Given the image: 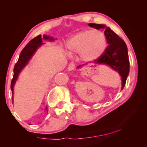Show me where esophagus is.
Segmentation results:
<instances>
[{
	"label": "esophagus",
	"instance_id": "esophagus-1",
	"mask_svg": "<svg viewBox=\"0 0 147 147\" xmlns=\"http://www.w3.org/2000/svg\"><path fill=\"white\" fill-rule=\"evenodd\" d=\"M74 68H75V64L73 63V62H71V63H69L68 66L69 71H73Z\"/></svg>",
	"mask_w": 147,
	"mask_h": 147
}]
</instances>
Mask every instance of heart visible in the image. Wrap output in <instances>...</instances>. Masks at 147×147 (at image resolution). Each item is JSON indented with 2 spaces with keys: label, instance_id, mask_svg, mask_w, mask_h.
<instances>
[{
  "label": "heart",
  "instance_id": "obj_1",
  "mask_svg": "<svg viewBox=\"0 0 147 147\" xmlns=\"http://www.w3.org/2000/svg\"><path fill=\"white\" fill-rule=\"evenodd\" d=\"M67 47L70 53H80L84 61L90 62L102 56L107 47V37L99 30H86L69 39Z\"/></svg>",
  "mask_w": 147,
  "mask_h": 147
}]
</instances>
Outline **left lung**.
<instances>
[{
    "instance_id": "left-lung-1",
    "label": "left lung",
    "mask_w": 147,
    "mask_h": 147,
    "mask_svg": "<svg viewBox=\"0 0 147 147\" xmlns=\"http://www.w3.org/2000/svg\"><path fill=\"white\" fill-rule=\"evenodd\" d=\"M88 25L95 29H104V34L107 37V43L108 44L102 56L96 60H94V63L96 64L108 65L114 70L117 71L121 76V89H123L125 86L130 71V61L127 46L125 42L110 28L104 24L89 23ZM81 67V65L78 67Z\"/></svg>"
}]
</instances>
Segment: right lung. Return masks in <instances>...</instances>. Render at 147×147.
<instances>
[{
    "label": "right lung",
    "instance_id": "add662e5",
    "mask_svg": "<svg viewBox=\"0 0 147 147\" xmlns=\"http://www.w3.org/2000/svg\"><path fill=\"white\" fill-rule=\"evenodd\" d=\"M43 38L44 39H46V40H48V39L49 41L54 40V38L48 36H45V35H43ZM43 44V43L42 41L41 35H39V36L36 37V38L32 39L23 49V51H21L18 61H17L16 65H15L13 69V77L11 82V89L12 94H13V93L14 84L16 83L19 73H21L22 69L28 63L29 60L31 59L34 53H36L37 49ZM45 109L47 110V107L45 108Z\"/></svg>",
    "mask_w": 147,
    "mask_h": 147
}]
</instances>
